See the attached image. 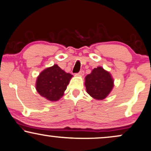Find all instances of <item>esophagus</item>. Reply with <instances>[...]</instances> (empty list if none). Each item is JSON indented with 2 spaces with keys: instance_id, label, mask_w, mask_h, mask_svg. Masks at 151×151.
Returning a JSON list of instances; mask_svg holds the SVG:
<instances>
[{
  "instance_id": "34e87169",
  "label": "esophagus",
  "mask_w": 151,
  "mask_h": 151,
  "mask_svg": "<svg viewBox=\"0 0 151 151\" xmlns=\"http://www.w3.org/2000/svg\"><path fill=\"white\" fill-rule=\"evenodd\" d=\"M83 74H84V71H83V70H80V72L78 73V75L80 76H83Z\"/></svg>"
}]
</instances>
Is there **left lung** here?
<instances>
[{
  "mask_svg": "<svg viewBox=\"0 0 151 151\" xmlns=\"http://www.w3.org/2000/svg\"><path fill=\"white\" fill-rule=\"evenodd\" d=\"M85 86L88 94L96 100H103L114 86L111 76L101 67H98L86 77Z\"/></svg>",
  "mask_w": 151,
  "mask_h": 151,
  "instance_id": "left-lung-1",
  "label": "left lung"
}]
</instances>
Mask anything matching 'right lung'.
Listing matches in <instances>:
<instances>
[{
  "label": "right lung",
  "instance_id": "obj_1",
  "mask_svg": "<svg viewBox=\"0 0 151 151\" xmlns=\"http://www.w3.org/2000/svg\"><path fill=\"white\" fill-rule=\"evenodd\" d=\"M72 75L66 73L57 65L47 68L40 74L36 89L40 95L50 101L58 100L63 95Z\"/></svg>",
  "mask_w": 151,
  "mask_h": 151
}]
</instances>
